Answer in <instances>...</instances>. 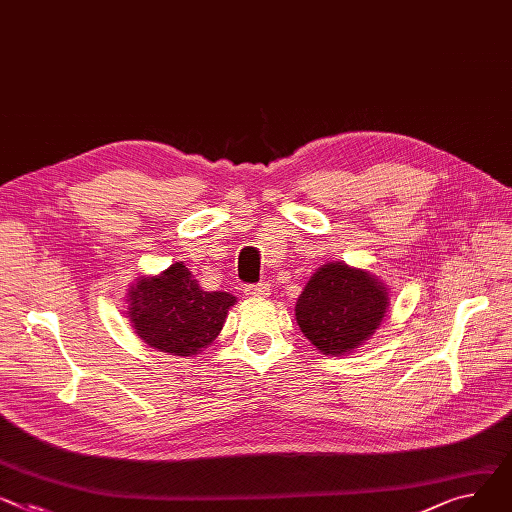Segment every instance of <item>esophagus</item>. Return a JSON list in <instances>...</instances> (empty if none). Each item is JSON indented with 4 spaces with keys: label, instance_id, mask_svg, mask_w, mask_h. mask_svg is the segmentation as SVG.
<instances>
[{
    "label": "esophagus",
    "instance_id": "34e87169",
    "mask_svg": "<svg viewBox=\"0 0 512 512\" xmlns=\"http://www.w3.org/2000/svg\"><path fill=\"white\" fill-rule=\"evenodd\" d=\"M245 294L249 298H267L269 296V284H251L245 288Z\"/></svg>",
    "mask_w": 512,
    "mask_h": 512
}]
</instances>
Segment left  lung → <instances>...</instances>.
<instances>
[{
	"instance_id": "left-lung-1",
	"label": "left lung",
	"mask_w": 512,
	"mask_h": 512,
	"mask_svg": "<svg viewBox=\"0 0 512 512\" xmlns=\"http://www.w3.org/2000/svg\"><path fill=\"white\" fill-rule=\"evenodd\" d=\"M387 286L362 267L327 261L306 282L294 315L300 331L327 356L364 346L387 317Z\"/></svg>"
}]
</instances>
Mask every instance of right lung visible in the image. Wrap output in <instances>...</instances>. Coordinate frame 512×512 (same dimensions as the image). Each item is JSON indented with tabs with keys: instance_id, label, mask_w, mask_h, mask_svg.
Listing matches in <instances>:
<instances>
[{
	"instance_id": "right-lung-1",
	"label": "right lung",
	"mask_w": 512,
	"mask_h": 512,
	"mask_svg": "<svg viewBox=\"0 0 512 512\" xmlns=\"http://www.w3.org/2000/svg\"><path fill=\"white\" fill-rule=\"evenodd\" d=\"M127 319L144 342L170 356H197L220 335L236 296L206 292L183 261L140 276L125 296Z\"/></svg>"
}]
</instances>
